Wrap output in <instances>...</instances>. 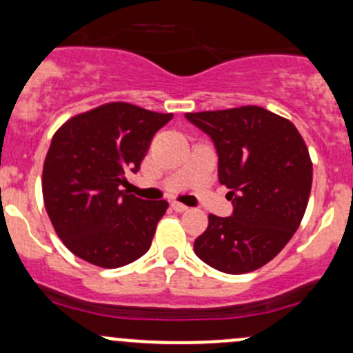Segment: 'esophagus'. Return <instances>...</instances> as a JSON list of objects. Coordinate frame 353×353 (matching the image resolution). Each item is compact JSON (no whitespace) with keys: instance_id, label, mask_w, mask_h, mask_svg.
Instances as JSON below:
<instances>
[{"instance_id":"34e87169","label":"esophagus","mask_w":353,"mask_h":353,"mask_svg":"<svg viewBox=\"0 0 353 353\" xmlns=\"http://www.w3.org/2000/svg\"><path fill=\"white\" fill-rule=\"evenodd\" d=\"M172 208L175 212H178V214H181V212H187L188 210L187 205H183V203H178V202H173L172 203Z\"/></svg>"}]
</instances>
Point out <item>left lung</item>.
I'll return each instance as SVG.
<instances>
[{"instance_id": "8db88e82", "label": "left lung", "mask_w": 353, "mask_h": 353, "mask_svg": "<svg viewBox=\"0 0 353 353\" xmlns=\"http://www.w3.org/2000/svg\"><path fill=\"white\" fill-rule=\"evenodd\" d=\"M219 157V181L229 188L230 217L208 215L193 242L217 271L244 274L268 264L296 232L312 192V160L293 123L259 108L188 112Z\"/></svg>"}]
</instances>
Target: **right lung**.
<instances>
[{"instance_id": "add662e5", "label": "right lung", "mask_w": 353, "mask_h": 353, "mask_svg": "<svg viewBox=\"0 0 353 353\" xmlns=\"http://www.w3.org/2000/svg\"><path fill=\"white\" fill-rule=\"evenodd\" d=\"M172 117L111 102L72 117L55 132L41 188L48 217L70 252L108 269L148 252L168 202L138 199L123 187Z\"/></svg>"}]
</instances>
